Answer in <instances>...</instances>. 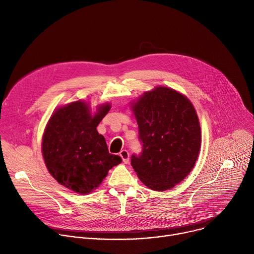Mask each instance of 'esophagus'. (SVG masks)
Instances as JSON below:
<instances>
[{
	"label": "esophagus",
	"instance_id": "esophagus-1",
	"mask_svg": "<svg viewBox=\"0 0 254 254\" xmlns=\"http://www.w3.org/2000/svg\"><path fill=\"white\" fill-rule=\"evenodd\" d=\"M120 156L122 157L123 162H124L125 164H127V163H128V161H129V154H128V152H127V150H122L121 153H120Z\"/></svg>",
	"mask_w": 254,
	"mask_h": 254
}]
</instances>
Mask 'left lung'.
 I'll list each match as a JSON object with an SVG mask.
<instances>
[{
	"label": "left lung",
	"mask_w": 254,
	"mask_h": 254,
	"mask_svg": "<svg viewBox=\"0 0 254 254\" xmlns=\"http://www.w3.org/2000/svg\"><path fill=\"white\" fill-rule=\"evenodd\" d=\"M142 153L131 166L148 188H174L193 170L201 149V127L190 99L173 88L156 86L132 101Z\"/></svg>",
	"instance_id": "1"
}]
</instances>
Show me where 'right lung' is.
I'll list each match as a JSON object with an SVG mask.
<instances>
[{"instance_id": "obj_1", "label": "right lung", "mask_w": 254, "mask_h": 254, "mask_svg": "<svg viewBox=\"0 0 254 254\" xmlns=\"http://www.w3.org/2000/svg\"><path fill=\"white\" fill-rule=\"evenodd\" d=\"M111 103L98 104L91 113L89 102L77 100L52 113L42 136V155L50 175L65 188L80 195L93 192L108 171L122 163L108 153L96 127L110 112Z\"/></svg>"}]
</instances>
